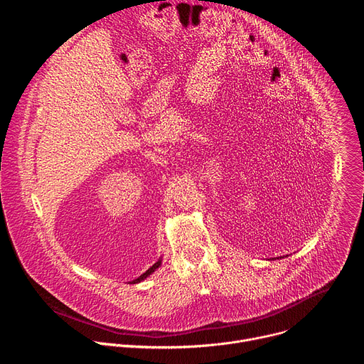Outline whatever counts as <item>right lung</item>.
Wrapping results in <instances>:
<instances>
[{
    "label": "right lung",
    "mask_w": 364,
    "mask_h": 364,
    "mask_svg": "<svg viewBox=\"0 0 364 364\" xmlns=\"http://www.w3.org/2000/svg\"><path fill=\"white\" fill-rule=\"evenodd\" d=\"M160 265H161V261H159V262H155V264H154V265H152V267H151V268H149L148 271H145V272H144V274H142V275H141L139 278L134 279V281H132V284H136V282H141V281H144V279H145V278H146L148 275H151V274H152V272H154L155 269H157V268H159Z\"/></svg>",
    "instance_id": "add662e5"
}]
</instances>
